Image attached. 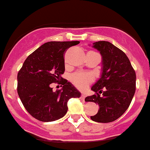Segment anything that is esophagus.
<instances>
[{"instance_id": "1", "label": "esophagus", "mask_w": 150, "mask_h": 150, "mask_svg": "<svg viewBox=\"0 0 150 150\" xmlns=\"http://www.w3.org/2000/svg\"><path fill=\"white\" fill-rule=\"evenodd\" d=\"M85 98H86V94L83 93L81 95V99L82 100H85Z\"/></svg>"}]
</instances>
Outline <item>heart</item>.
<instances>
[{
    "mask_svg": "<svg viewBox=\"0 0 150 150\" xmlns=\"http://www.w3.org/2000/svg\"><path fill=\"white\" fill-rule=\"evenodd\" d=\"M92 76L88 74L82 72H77L71 76V80L78 88L84 89L92 81Z\"/></svg>",
    "mask_w": 150,
    "mask_h": 150,
    "instance_id": "1",
    "label": "heart"
}]
</instances>
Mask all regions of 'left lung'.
<instances>
[{
  "instance_id": "obj_1",
  "label": "left lung",
  "mask_w": 150,
  "mask_h": 150,
  "mask_svg": "<svg viewBox=\"0 0 150 150\" xmlns=\"http://www.w3.org/2000/svg\"><path fill=\"white\" fill-rule=\"evenodd\" d=\"M92 47L102 57L100 76L91 89L95 94L86 98L95 102L98 112L91 116L97 122H111L120 117L129 107L136 89V74L124 52L107 41H98Z\"/></svg>"
}]
</instances>
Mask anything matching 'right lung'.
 <instances>
[{
  "mask_svg": "<svg viewBox=\"0 0 150 150\" xmlns=\"http://www.w3.org/2000/svg\"><path fill=\"white\" fill-rule=\"evenodd\" d=\"M79 41H50L30 54L18 71L17 91L26 110L42 122H53L67 112V101L79 98L81 93L62 77L64 72V54ZM63 85L62 90L53 92L52 82Z\"/></svg>",
  "mask_w": 150,
  "mask_h": 150,
  "instance_id": "right-lung-1",
  "label": "right lung"
}]
</instances>
